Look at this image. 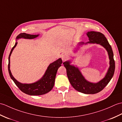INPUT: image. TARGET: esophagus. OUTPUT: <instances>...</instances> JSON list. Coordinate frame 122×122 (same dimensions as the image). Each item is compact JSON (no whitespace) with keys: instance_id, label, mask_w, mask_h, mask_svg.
I'll list each match as a JSON object with an SVG mask.
<instances>
[{"instance_id":"34e87169","label":"esophagus","mask_w":122,"mask_h":122,"mask_svg":"<svg viewBox=\"0 0 122 122\" xmlns=\"http://www.w3.org/2000/svg\"><path fill=\"white\" fill-rule=\"evenodd\" d=\"M61 58L62 59V61H65L67 59V56L66 55H62L61 56Z\"/></svg>"}]
</instances>
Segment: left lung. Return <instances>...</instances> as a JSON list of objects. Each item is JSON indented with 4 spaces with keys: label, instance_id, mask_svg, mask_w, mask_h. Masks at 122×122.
Returning <instances> with one entry per match:
<instances>
[{
    "label": "left lung",
    "instance_id": "left-lung-1",
    "mask_svg": "<svg viewBox=\"0 0 122 122\" xmlns=\"http://www.w3.org/2000/svg\"><path fill=\"white\" fill-rule=\"evenodd\" d=\"M86 35L89 38V41L87 42H80L77 44V48H75L74 52L78 50L80 46L88 44H99L105 48L109 58V67L105 76L97 83H92L86 80L82 75L78 67L71 64V61L69 60L63 62L64 67L66 69L67 77L70 83L77 91L85 94H95L101 91L111 80L115 71V61L113 58V52L107 39L104 35L100 32L90 31Z\"/></svg>",
    "mask_w": 122,
    "mask_h": 122
}]
</instances>
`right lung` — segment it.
<instances>
[{
	"mask_svg": "<svg viewBox=\"0 0 122 122\" xmlns=\"http://www.w3.org/2000/svg\"><path fill=\"white\" fill-rule=\"evenodd\" d=\"M39 35H30L25 33H21L16 37V42L15 46L11 49L9 56V64H8V71L11 78L15 82L16 85L19 87L22 92L27 95L31 96H39L44 95L49 92L52 89L55 84L56 76L57 71L59 67L61 66L62 63L61 58L50 63L48 66L47 69L45 72L42 77L39 80L34 83L30 84H23L18 81L13 77L11 72L10 67V56L13 49L16 47L18 44L17 40L20 38L24 39H34L35 38Z\"/></svg>",
	"mask_w": 122,
	"mask_h": 122,
	"instance_id": "add662e5",
	"label": "right lung"
}]
</instances>
